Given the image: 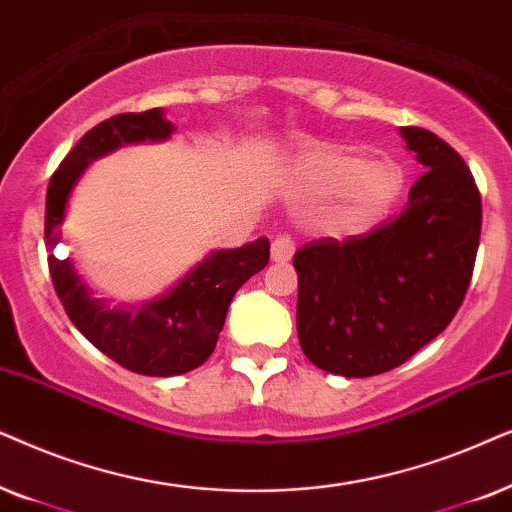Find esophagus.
<instances>
[{"label": "esophagus", "mask_w": 512, "mask_h": 512, "mask_svg": "<svg viewBox=\"0 0 512 512\" xmlns=\"http://www.w3.org/2000/svg\"><path fill=\"white\" fill-rule=\"evenodd\" d=\"M295 255V241L290 236H278L271 243V260L274 262H288Z\"/></svg>", "instance_id": "obj_1"}]
</instances>
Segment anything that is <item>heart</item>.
Segmentation results:
<instances>
[{
    "instance_id": "obj_1",
    "label": "heart",
    "mask_w": 512,
    "mask_h": 512,
    "mask_svg": "<svg viewBox=\"0 0 512 512\" xmlns=\"http://www.w3.org/2000/svg\"><path fill=\"white\" fill-rule=\"evenodd\" d=\"M295 180L309 196H337V224L363 229L379 220L403 192V168L391 159L365 161L353 149L318 145L297 159Z\"/></svg>"
}]
</instances>
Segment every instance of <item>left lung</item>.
I'll use <instances>...</instances> for the list:
<instances>
[{"instance_id": "left-lung-1", "label": "left lung", "mask_w": 512, "mask_h": 512, "mask_svg": "<svg viewBox=\"0 0 512 512\" xmlns=\"http://www.w3.org/2000/svg\"><path fill=\"white\" fill-rule=\"evenodd\" d=\"M426 173L403 213L360 236L297 250V335L304 356L342 377H374L452 323L480 245L482 203L466 161L417 126L400 128Z\"/></svg>"}]
</instances>
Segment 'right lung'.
Segmentation results:
<instances>
[{
    "mask_svg": "<svg viewBox=\"0 0 512 512\" xmlns=\"http://www.w3.org/2000/svg\"><path fill=\"white\" fill-rule=\"evenodd\" d=\"M175 128L163 109L126 112L93 126L65 156L46 192V245L60 241L67 201L86 166L128 142L166 140ZM269 264V238L243 248L215 250L166 295L133 309H107L81 281L70 260L49 255L53 288L74 327L95 349L126 370L147 377H173L199 367L215 351L236 290Z\"/></svg>",
    "mask_w": 512,
    "mask_h": 512,
    "instance_id": "add662e5",
    "label": "right lung"
}]
</instances>
